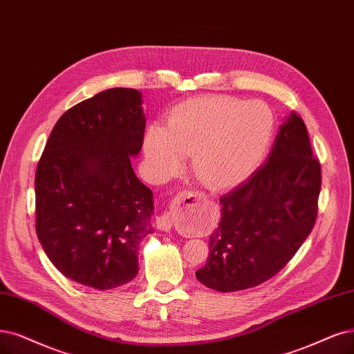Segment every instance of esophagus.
<instances>
[{
    "mask_svg": "<svg viewBox=\"0 0 354 354\" xmlns=\"http://www.w3.org/2000/svg\"><path fill=\"white\" fill-rule=\"evenodd\" d=\"M192 197V191H184V192H179L175 200H174V204H182L187 198ZM156 225L157 227H159L160 230H165V232H169L170 229H172V218H170V214L167 212L162 213L160 216H157L156 218Z\"/></svg>",
    "mask_w": 354,
    "mask_h": 354,
    "instance_id": "esophagus-1",
    "label": "esophagus"
}]
</instances>
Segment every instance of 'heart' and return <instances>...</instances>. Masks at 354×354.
<instances>
[{
  "instance_id": "heart-1",
  "label": "heart",
  "mask_w": 354,
  "mask_h": 354,
  "mask_svg": "<svg viewBox=\"0 0 354 354\" xmlns=\"http://www.w3.org/2000/svg\"><path fill=\"white\" fill-rule=\"evenodd\" d=\"M274 121L259 102L232 96H204L179 104L167 128L151 125L144 153L156 176L167 178L194 156L201 184L218 191L239 184L258 166L268 147Z\"/></svg>"
}]
</instances>
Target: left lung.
<instances>
[{"instance_id": "obj_1", "label": "left lung", "mask_w": 354, "mask_h": 354, "mask_svg": "<svg viewBox=\"0 0 354 354\" xmlns=\"http://www.w3.org/2000/svg\"><path fill=\"white\" fill-rule=\"evenodd\" d=\"M321 165L308 129L292 112L263 166L220 198L221 218L195 277L217 292L251 289L293 258L315 225Z\"/></svg>"}]
</instances>
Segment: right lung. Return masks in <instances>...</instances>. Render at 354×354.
I'll return each instance as SVG.
<instances>
[{
    "instance_id": "obj_1",
    "label": "right lung",
    "mask_w": 354,
    "mask_h": 354,
    "mask_svg": "<svg viewBox=\"0 0 354 354\" xmlns=\"http://www.w3.org/2000/svg\"><path fill=\"white\" fill-rule=\"evenodd\" d=\"M141 93L115 87L65 112L35 176L36 233L65 277L109 290L138 272L141 239L153 233V192L134 174L146 116Z\"/></svg>"
}]
</instances>
